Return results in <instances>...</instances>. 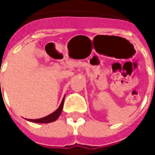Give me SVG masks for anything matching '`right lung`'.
I'll list each match as a JSON object with an SVG mask.
<instances>
[{"label":"right lung","mask_w":155,"mask_h":155,"mask_svg":"<svg viewBox=\"0 0 155 155\" xmlns=\"http://www.w3.org/2000/svg\"><path fill=\"white\" fill-rule=\"evenodd\" d=\"M64 97L62 100L60 107L58 108L56 110L53 112L52 114H49L47 116L44 117V118H41V119H37V120H28L31 122H35V123H41V124H46V123H51L53 121H55L57 120L58 118L61 115V112H62V109H63V104H64Z\"/></svg>","instance_id":"obj_1"}]
</instances>
